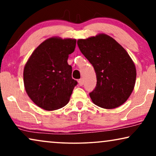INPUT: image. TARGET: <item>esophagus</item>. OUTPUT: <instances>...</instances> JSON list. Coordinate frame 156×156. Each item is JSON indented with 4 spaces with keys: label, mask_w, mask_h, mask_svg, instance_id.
<instances>
[{
    "label": "esophagus",
    "mask_w": 156,
    "mask_h": 156,
    "mask_svg": "<svg viewBox=\"0 0 156 156\" xmlns=\"http://www.w3.org/2000/svg\"><path fill=\"white\" fill-rule=\"evenodd\" d=\"M78 83L80 86H82V85L84 84V81H83L82 79H80V80H78Z\"/></svg>",
    "instance_id": "34e87169"
}]
</instances>
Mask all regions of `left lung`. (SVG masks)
Segmentation results:
<instances>
[{
    "instance_id": "8db88e82",
    "label": "left lung",
    "mask_w": 156,
    "mask_h": 156,
    "mask_svg": "<svg viewBox=\"0 0 156 156\" xmlns=\"http://www.w3.org/2000/svg\"><path fill=\"white\" fill-rule=\"evenodd\" d=\"M77 44L97 75V85L89 93L93 103L107 109L122 105L131 94L136 78L135 65L128 52L105 34L80 39Z\"/></svg>"
}]
</instances>
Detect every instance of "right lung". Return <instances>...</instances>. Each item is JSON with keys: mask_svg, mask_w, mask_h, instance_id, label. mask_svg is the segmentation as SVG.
<instances>
[{"mask_svg": "<svg viewBox=\"0 0 156 156\" xmlns=\"http://www.w3.org/2000/svg\"><path fill=\"white\" fill-rule=\"evenodd\" d=\"M76 42L70 38H49L34 50L25 64V91L39 107L56 110L69 102L77 82L72 78V68L67 59L74 51Z\"/></svg>", "mask_w": 156, "mask_h": 156, "instance_id": "right-lung-1", "label": "right lung"}]
</instances>
